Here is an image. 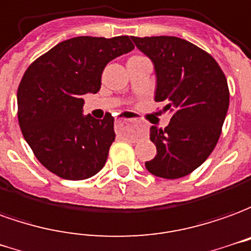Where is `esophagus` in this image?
Wrapping results in <instances>:
<instances>
[{
  "label": "esophagus",
  "mask_w": 251,
  "mask_h": 251,
  "mask_svg": "<svg viewBox=\"0 0 251 251\" xmlns=\"http://www.w3.org/2000/svg\"><path fill=\"white\" fill-rule=\"evenodd\" d=\"M116 120H117V123H120V122H134V117H131L129 115H127V113H123L122 116L117 117Z\"/></svg>",
  "instance_id": "1"
}]
</instances>
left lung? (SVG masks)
<instances>
[{"instance_id": "obj_1", "label": "left lung", "mask_w": 251, "mask_h": 251, "mask_svg": "<svg viewBox=\"0 0 251 251\" xmlns=\"http://www.w3.org/2000/svg\"><path fill=\"white\" fill-rule=\"evenodd\" d=\"M155 69V101L172 112L168 127L150 128L157 155L146 162L151 174L174 179L201 165L222 134L230 92L218 62L197 46L176 36H131Z\"/></svg>"}]
</instances>
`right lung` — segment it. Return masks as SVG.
Returning a JSON list of instances; mask_svg holds the SVG:
<instances>
[{
    "label": "right lung",
    "instance_id": "right-lung-1",
    "mask_svg": "<svg viewBox=\"0 0 251 251\" xmlns=\"http://www.w3.org/2000/svg\"><path fill=\"white\" fill-rule=\"evenodd\" d=\"M134 50L129 36H78L60 42L32 62L17 89L24 139L51 173L86 179L104 168L115 140L111 113L83 116L82 96L97 93L102 70Z\"/></svg>",
    "mask_w": 251,
    "mask_h": 251
}]
</instances>
